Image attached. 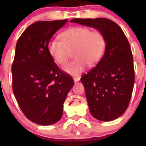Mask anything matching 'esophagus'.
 I'll use <instances>...</instances> for the list:
<instances>
[{"instance_id":"obj_1","label":"esophagus","mask_w":146,"mask_h":146,"mask_svg":"<svg viewBox=\"0 0 146 146\" xmlns=\"http://www.w3.org/2000/svg\"><path fill=\"white\" fill-rule=\"evenodd\" d=\"M73 79H74V82H78L80 80V76H77V77H73Z\"/></svg>"}]
</instances>
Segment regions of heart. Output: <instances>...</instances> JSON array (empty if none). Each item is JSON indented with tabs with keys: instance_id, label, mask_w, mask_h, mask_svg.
<instances>
[{
	"instance_id": "1",
	"label": "heart",
	"mask_w": 146,
	"mask_h": 146,
	"mask_svg": "<svg viewBox=\"0 0 146 146\" xmlns=\"http://www.w3.org/2000/svg\"><path fill=\"white\" fill-rule=\"evenodd\" d=\"M60 37L61 40L54 38L49 42V52L55 62L63 65L69 60L71 51L74 50L75 58L64 67V70L71 75H79L88 64H97L106 49L104 34L87 27L69 28L62 32Z\"/></svg>"
}]
</instances>
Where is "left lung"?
I'll return each instance as SVG.
<instances>
[{
    "mask_svg": "<svg viewBox=\"0 0 146 146\" xmlns=\"http://www.w3.org/2000/svg\"><path fill=\"white\" fill-rule=\"evenodd\" d=\"M71 23L96 28L106 38L103 57L80 80L93 116L102 121L116 119L128 108L135 83L133 58L128 40L116 23L106 18H76Z\"/></svg>",
    "mask_w": 146,
    "mask_h": 146,
    "instance_id": "left-lung-1",
    "label": "left lung"
}]
</instances>
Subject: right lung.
Wrapping results in <instances>:
<instances>
[{
	"label": "right lung",
	"mask_w": 146,
	"mask_h": 146,
	"mask_svg": "<svg viewBox=\"0 0 146 146\" xmlns=\"http://www.w3.org/2000/svg\"><path fill=\"white\" fill-rule=\"evenodd\" d=\"M67 20L38 21L17 40L11 66L12 89L27 118L42 126L55 123L63 115L72 77L62 72L49 52L50 38Z\"/></svg>",
	"instance_id": "add662e5"
}]
</instances>
